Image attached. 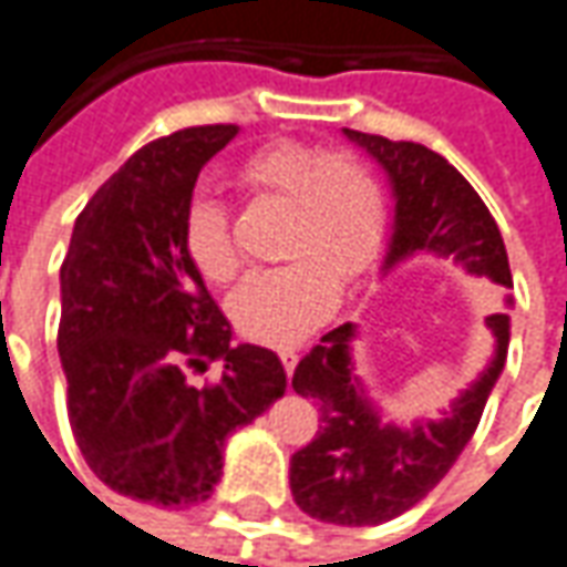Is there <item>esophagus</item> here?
<instances>
[{
	"mask_svg": "<svg viewBox=\"0 0 567 567\" xmlns=\"http://www.w3.org/2000/svg\"><path fill=\"white\" fill-rule=\"evenodd\" d=\"M279 360H282L285 372H288V375H291V372H295V365H298V350L282 348V350H279Z\"/></svg>",
	"mask_w": 567,
	"mask_h": 567,
	"instance_id": "34e87169",
	"label": "esophagus"
}]
</instances>
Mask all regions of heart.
<instances>
[{
	"label": "heart",
	"mask_w": 567,
	"mask_h": 567,
	"mask_svg": "<svg viewBox=\"0 0 567 567\" xmlns=\"http://www.w3.org/2000/svg\"><path fill=\"white\" fill-rule=\"evenodd\" d=\"M251 202L282 204L288 264L251 272L229 298L235 332L257 344H295L332 316L338 279L350 282L375 264L388 204L375 171L353 152L307 142H269L235 171ZM183 248L204 282H233L241 267L226 204L195 198L183 219Z\"/></svg>",
	"instance_id": "heart-1"
}]
</instances>
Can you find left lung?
Listing matches in <instances>:
<instances>
[{"label": "left lung", "instance_id": "left-lung-1", "mask_svg": "<svg viewBox=\"0 0 567 567\" xmlns=\"http://www.w3.org/2000/svg\"><path fill=\"white\" fill-rule=\"evenodd\" d=\"M391 176L396 195L388 267L415 251H434L491 282L512 288L509 257L496 219L472 183L446 157L419 142H394L344 130ZM496 334L491 369L453 403L441 422L415 429L384 425L360 391L350 365L353 326L344 322L316 344L295 369L291 388L319 406V431L291 456V496L310 518L329 525H381L406 509L450 472L472 441L491 388L509 350V316L487 319Z\"/></svg>", "mask_w": 567, "mask_h": 567}]
</instances>
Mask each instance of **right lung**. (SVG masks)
Listing matches in <instances>:
<instances>
[{
	"mask_svg": "<svg viewBox=\"0 0 567 567\" xmlns=\"http://www.w3.org/2000/svg\"><path fill=\"white\" fill-rule=\"evenodd\" d=\"M235 133L210 123L142 145L80 210L61 264L73 441L102 484L164 509L214 494L226 437L285 394L279 357L229 344L233 326L183 248L195 179ZM210 359L224 375L195 389L187 369Z\"/></svg>",
	"mask_w": 567,
	"mask_h": 567,
	"instance_id": "add662e5",
	"label": "right lung"
}]
</instances>
